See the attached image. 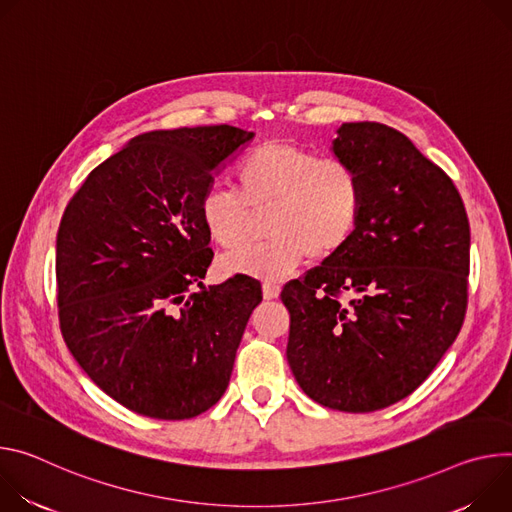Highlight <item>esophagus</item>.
<instances>
[{"instance_id": "obj_1", "label": "esophagus", "mask_w": 512, "mask_h": 512, "mask_svg": "<svg viewBox=\"0 0 512 512\" xmlns=\"http://www.w3.org/2000/svg\"><path fill=\"white\" fill-rule=\"evenodd\" d=\"M262 293H264V299H266V301H274V299H278V295H280V287L274 285V282H264Z\"/></svg>"}]
</instances>
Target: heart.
Returning <instances> with one entry per match:
<instances>
[{"label": "heart", "mask_w": 512, "mask_h": 512, "mask_svg": "<svg viewBox=\"0 0 512 512\" xmlns=\"http://www.w3.org/2000/svg\"><path fill=\"white\" fill-rule=\"evenodd\" d=\"M234 181L238 194L219 187L203 193V230L219 248L240 250L250 236V211L270 207V242L225 256V274L282 280L307 258L323 260L342 250L358 227L362 181L344 160H319L297 144L266 142L238 162Z\"/></svg>", "instance_id": "1"}]
</instances>
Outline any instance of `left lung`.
<instances>
[{"label": "left lung", "instance_id": "1", "mask_svg": "<svg viewBox=\"0 0 512 512\" xmlns=\"http://www.w3.org/2000/svg\"><path fill=\"white\" fill-rule=\"evenodd\" d=\"M331 152L360 175L362 213L342 250L282 289L287 360L315 403L372 413L421 386L456 342L470 223L456 185L399 130L342 124ZM344 292L357 299L342 304Z\"/></svg>", "mask_w": 512, "mask_h": 512}]
</instances>
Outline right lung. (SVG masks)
Listing matches in <instances>:
<instances>
[{
	"label": "right lung",
	"mask_w": 512,
	"mask_h": 512,
	"mask_svg": "<svg viewBox=\"0 0 512 512\" xmlns=\"http://www.w3.org/2000/svg\"><path fill=\"white\" fill-rule=\"evenodd\" d=\"M252 138L225 124L140 134L93 168L65 209L56 234L65 344L138 415L197 417L230 384L262 289L246 274L203 285L213 252L199 201Z\"/></svg>",
	"instance_id": "1"
}]
</instances>
